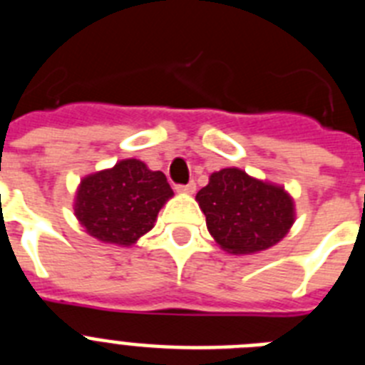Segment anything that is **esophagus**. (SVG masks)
<instances>
[{
    "label": "esophagus",
    "instance_id": "obj_1",
    "mask_svg": "<svg viewBox=\"0 0 365 365\" xmlns=\"http://www.w3.org/2000/svg\"><path fill=\"white\" fill-rule=\"evenodd\" d=\"M175 190L180 193H193L195 192V182H193V180H190L188 185H177Z\"/></svg>",
    "mask_w": 365,
    "mask_h": 365
}]
</instances>
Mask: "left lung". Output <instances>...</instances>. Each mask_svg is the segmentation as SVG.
Returning a JSON list of instances; mask_svg holds the SVG:
<instances>
[{"mask_svg": "<svg viewBox=\"0 0 365 365\" xmlns=\"http://www.w3.org/2000/svg\"><path fill=\"white\" fill-rule=\"evenodd\" d=\"M214 240L232 254H252L270 248L285 237L294 222V205L279 186L225 168L210 175L197 192Z\"/></svg>", "mask_w": 365, "mask_h": 365, "instance_id": "8db88e82", "label": "left lung"}]
</instances>
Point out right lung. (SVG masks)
<instances>
[{
  "instance_id": "1",
  "label": "right lung",
  "mask_w": 365,
  "mask_h": 365,
  "mask_svg": "<svg viewBox=\"0 0 365 365\" xmlns=\"http://www.w3.org/2000/svg\"><path fill=\"white\" fill-rule=\"evenodd\" d=\"M172 195L163 172L125 159L80 182L74 214L89 235L128 247L153 228L157 214Z\"/></svg>"
}]
</instances>
